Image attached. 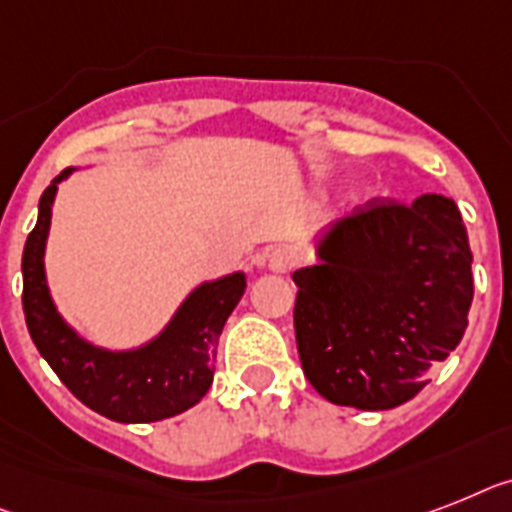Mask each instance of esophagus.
<instances>
[{"instance_id":"obj_1","label":"esophagus","mask_w":512,"mask_h":512,"mask_svg":"<svg viewBox=\"0 0 512 512\" xmlns=\"http://www.w3.org/2000/svg\"><path fill=\"white\" fill-rule=\"evenodd\" d=\"M264 264H266V269H269V272L282 274V272H287V269H290V264H293V253H290V248H285V246H274V248H269V251H266Z\"/></svg>"}]
</instances>
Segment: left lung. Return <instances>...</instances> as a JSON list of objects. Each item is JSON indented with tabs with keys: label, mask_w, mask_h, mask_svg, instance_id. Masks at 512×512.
Instances as JSON below:
<instances>
[{
	"label": "left lung",
	"mask_w": 512,
	"mask_h": 512,
	"mask_svg": "<svg viewBox=\"0 0 512 512\" xmlns=\"http://www.w3.org/2000/svg\"><path fill=\"white\" fill-rule=\"evenodd\" d=\"M293 272L295 340L324 400L390 411L416 398L468 327L471 248L455 201H369L314 238Z\"/></svg>",
	"instance_id": "1"
}]
</instances>
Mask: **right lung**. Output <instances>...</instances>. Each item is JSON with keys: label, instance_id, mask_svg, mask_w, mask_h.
<instances>
[{"label": "right lung", "instance_id": "add662e5", "mask_svg": "<svg viewBox=\"0 0 512 512\" xmlns=\"http://www.w3.org/2000/svg\"><path fill=\"white\" fill-rule=\"evenodd\" d=\"M38 201V219L23 251V311L33 345L65 387L91 411L120 424H151L201 403L214 379L225 322L246 293V272L204 280L172 311L170 322L133 348H104L83 337L54 303L46 280V240L59 183Z\"/></svg>", "mask_w": 512, "mask_h": 512}]
</instances>
